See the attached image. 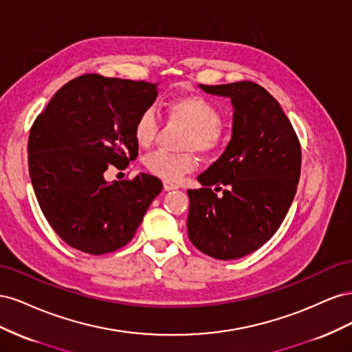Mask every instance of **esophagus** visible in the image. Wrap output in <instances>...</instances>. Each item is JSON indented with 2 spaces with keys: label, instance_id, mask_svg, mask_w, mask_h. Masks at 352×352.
<instances>
[{
  "label": "esophagus",
  "instance_id": "1",
  "mask_svg": "<svg viewBox=\"0 0 352 352\" xmlns=\"http://www.w3.org/2000/svg\"><path fill=\"white\" fill-rule=\"evenodd\" d=\"M163 186H164V189H166V190H173V189H177V188H179V185H177V184H175V182H170V180H164V182H163Z\"/></svg>",
  "mask_w": 352,
  "mask_h": 352
}]
</instances>
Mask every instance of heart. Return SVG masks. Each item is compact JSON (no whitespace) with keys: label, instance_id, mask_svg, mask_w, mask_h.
<instances>
[{"label":"heart","instance_id":"1","mask_svg":"<svg viewBox=\"0 0 352 352\" xmlns=\"http://www.w3.org/2000/svg\"><path fill=\"white\" fill-rule=\"evenodd\" d=\"M167 119L188 126L182 146L201 154L214 153L225 141V129L220 124L221 111L217 105L202 95H184L166 104ZM158 117L153 109L144 110L133 124V135L140 146H148L158 132ZM145 166L151 173L166 180H179L192 172L197 166L190 151L170 154L155 151L145 158Z\"/></svg>","mask_w":352,"mask_h":352}]
</instances>
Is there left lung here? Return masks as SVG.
Masks as SVG:
<instances>
[{
    "label": "left lung",
    "instance_id": "obj_1",
    "mask_svg": "<svg viewBox=\"0 0 352 352\" xmlns=\"http://www.w3.org/2000/svg\"><path fill=\"white\" fill-rule=\"evenodd\" d=\"M199 88L230 98L233 126L225 153L198 176L202 188L188 189V236L210 257L236 260L263 247L282 225L300 180L301 145L280 104L260 85Z\"/></svg>",
    "mask_w": 352,
    "mask_h": 352
}]
</instances>
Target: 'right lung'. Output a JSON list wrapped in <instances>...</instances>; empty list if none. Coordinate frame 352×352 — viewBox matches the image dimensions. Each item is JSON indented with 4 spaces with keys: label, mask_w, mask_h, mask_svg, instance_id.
<instances>
[{
    "label": "right lung",
    "mask_w": 352,
    "mask_h": 352,
    "mask_svg": "<svg viewBox=\"0 0 352 352\" xmlns=\"http://www.w3.org/2000/svg\"><path fill=\"white\" fill-rule=\"evenodd\" d=\"M157 83L83 74L61 87L32 124L29 175L50 226L72 248L101 255L129 242L163 184L141 173L104 177L136 158L133 124Z\"/></svg>",
    "instance_id": "obj_1"
}]
</instances>
